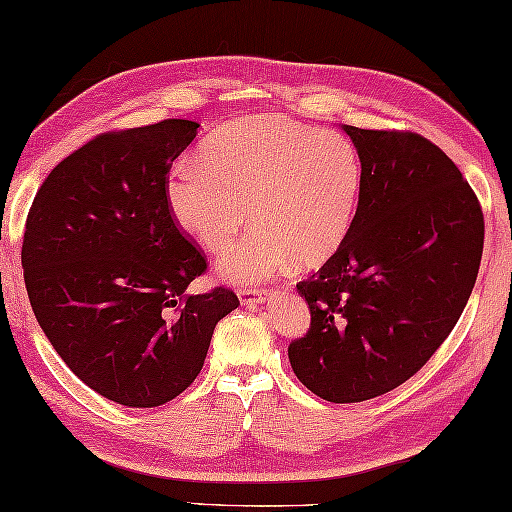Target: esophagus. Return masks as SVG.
I'll use <instances>...</instances> for the list:
<instances>
[{
	"instance_id": "obj_1",
	"label": "esophagus",
	"mask_w": 512,
	"mask_h": 512,
	"mask_svg": "<svg viewBox=\"0 0 512 512\" xmlns=\"http://www.w3.org/2000/svg\"><path fill=\"white\" fill-rule=\"evenodd\" d=\"M239 302H242L244 306H250V304H262L268 299V290H262V288H244L239 290Z\"/></svg>"
}]
</instances>
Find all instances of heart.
<instances>
[{
	"label": "heart",
	"instance_id": "1",
	"mask_svg": "<svg viewBox=\"0 0 512 512\" xmlns=\"http://www.w3.org/2000/svg\"><path fill=\"white\" fill-rule=\"evenodd\" d=\"M362 159L335 130L250 115L208 139L202 159H182L166 179L175 224L206 250H224L248 222L253 233L219 257L230 284H257L295 262L333 257L353 228ZM251 210H247V206Z\"/></svg>",
	"mask_w": 512,
	"mask_h": 512
}]
</instances>
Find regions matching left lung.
I'll return each mask as SVG.
<instances>
[{
    "label": "left lung",
    "instance_id": "8db88e82",
    "mask_svg": "<svg viewBox=\"0 0 512 512\" xmlns=\"http://www.w3.org/2000/svg\"><path fill=\"white\" fill-rule=\"evenodd\" d=\"M362 159L342 248L297 284L310 330L288 346L295 375L333 404L404 384L462 317L484 250L473 188L417 133L342 126Z\"/></svg>",
    "mask_w": 512,
    "mask_h": 512
}]
</instances>
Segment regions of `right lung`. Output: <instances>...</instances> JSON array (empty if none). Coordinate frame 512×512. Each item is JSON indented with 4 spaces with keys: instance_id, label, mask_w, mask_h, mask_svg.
<instances>
[{
    "instance_id": "obj_1",
    "label": "right lung",
    "mask_w": 512,
    "mask_h": 512,
    "mask_svg": "<svg viewBox=\"0 0 512 512\" xmlns=\"http://www.w3.org/2000/svg\"><path fill=\"white\" fill-rule=\"evenodd\" d=\"M197 122L104 133L59 162L30 206L22 266L30 306L66 366L102 397L162 406L195 382L228 288L190 295L206 259L166 204Z\"/></svg>"
}]
</instances>
